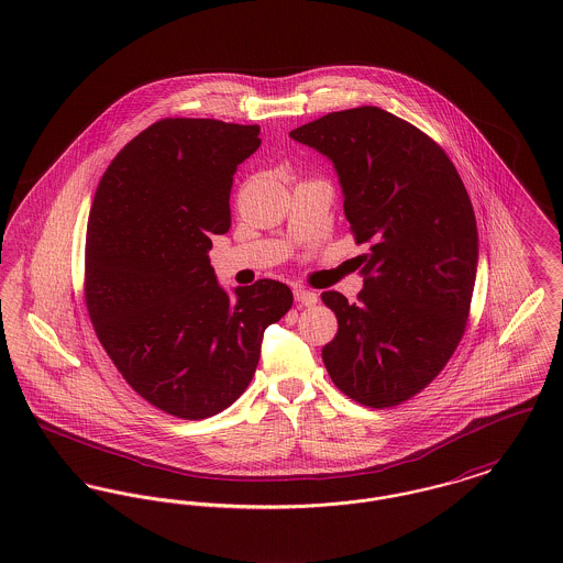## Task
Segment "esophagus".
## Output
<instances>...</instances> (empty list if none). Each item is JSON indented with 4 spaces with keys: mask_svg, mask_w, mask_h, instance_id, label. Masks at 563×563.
<instances>
[{
    "mask_svg": "<svg viewBox=\"0 0 563 563\" xmlns=\"http://www.w3.org/2000/svg\"><path fill=\"white\" fill-rule=\"evenodd\" d=\"M294 298H296V302L302 303V306L317 303V294L310 291V289H303V287H296L294 289Z\"/></svg>",
    "mask_w": 563,
    "mask_h": 563,
    "instance_id": "34e87169",
    "label": "esophagus"
}]
</instances>
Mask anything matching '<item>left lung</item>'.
<instances>
[{
  "instance_id": "8db88e82",
  "label": "left lung",
  "mask_w": 563,
  "mask_h": 563,
  "mask_svg": "<svg viewBox=\"0 0 563 563\" xmlns=\"http://www.w3.org/2000/svg\"><path fill=\"white\" fill-rule=\"evenodd\" d=\"M289 136L332 163L355 242L371 244L357 302L321 294L339 319L323 364L349 398L398 405L463 339L477 269L470 195L433 139L379 107L328 113Z\"/></svg>"
}]
</instances>
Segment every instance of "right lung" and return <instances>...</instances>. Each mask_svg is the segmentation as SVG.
Wrapping results in <instances>:
<instances>
[{"label": "right lung", "mask_w": 563, "mask_h": 563, "mask_svg": "<svg viewBox=\"0 0 563 563\" xmlns=\"http://www.w3.org/2000/svg\"><path fill=\"white\" fill-rule=\"evenodd\" d=\"M260 126L161 120L102 175L86 238L93 330L136 394L203 420L235 402L260 364L263 332L294 303L263 278L231 294L210 263L229 231L233 174L261 145Z\"/></svg>", "instance_id": "add662e5"}]
</instances>
